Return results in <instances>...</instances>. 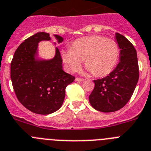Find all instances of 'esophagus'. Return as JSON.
Here are the masks:
<instances>
[{
  "mask_svg": "<svg viewBox=\"0 0 151 151\" xmlns=\"http://www.w3.org/2000/svg\"><path fill=\"white\" fill-rule=\"evenodd\" d=\"M75 81H77V82H83V81H84V79L80 78V77H76Z\"/></svg>",
  "mask_w": 151,
  "mask_h": 151,
  "instance_id": "obj_1",
  "label": "esophagus"
}]
</instances>
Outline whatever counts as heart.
Wrapping results in <instances>:
<instances>
[{
  "mask_svg": "<svg viewBox=\"0 0 151 151\" xmlns=\"http://www.w3.org/2000/svg\"><path fill=\"white\" fill-rule=\"evenodd\" d=\"M119 56L117 43L98 35L78 39L71 48L62 52V60L70 71H77L85 59L87 70L97 77L109 74L116 67Z\"/></svg>",
  "mask_w": 151,
  "mask_h": 151,
  "instance_id": "1",
  "label": "heart"
}]
</instances>
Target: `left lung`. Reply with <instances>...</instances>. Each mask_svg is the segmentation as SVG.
<instances>
[{
  "label": "left lung",
  "mask_w": 151,
  "mask_h": 151,
  "mask_svg": "<svg viewBox=\"0 0 151 151\" xmlns=\"http://www.w3.org/2000/svg\"><path fill=\"white\" fill-rule=\"evenodd\" d=\"M119 51V62L109 75L94 81L95 87L89 96L93 108L101 112L121 109L129 101L139 78L135 47L123 35L115 34Z\"/></svg>",
  "instance_id": "left-lung-1"
}]
</instances>
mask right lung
Masks as SVG:
<instances>
[{
  "instance_id": "add662e5",
  "label": "right lung",
  "mask_w": 151,
  "mask_h": 151,
  "mask_svg": "<svg viewBox=\"0 0 151 151\" xmlns=\"http://www.w3.org/2000/svg\"><path fill=\"white\" fill-rule=\"evenodd\" d=\"M58 43L63 37L55 35ZM51 40L46 32H38L22 43L13 55L10 77L16 97L25 108L37 114H50L62 107L65 88L75 77L65 72L59 49L55 56L43 59L38 56V43Z\"/></svg>"
}]
</instances>
